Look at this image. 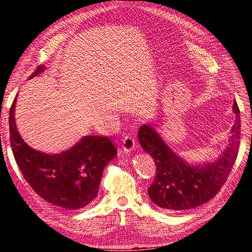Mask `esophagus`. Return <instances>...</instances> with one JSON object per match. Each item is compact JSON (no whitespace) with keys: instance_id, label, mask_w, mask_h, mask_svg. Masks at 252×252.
Segmentation results:
<instances>
[{"instance_id":"esophagus-1","label":"esophagus","mask_w":252,"mask_h":252,"mask_svg":"<svg viewBox=\"0 0 252 252\" xmlns=\"http://www.w3.org/2000/svg\"><path fill=\"white\" fill-rule=\"evenodd\" d=\"M134 145H135L134 136H132L131 134H129V133H127L123 136V150L125 152H129V151L133 150Z\"/></svg>"}]
</instances>
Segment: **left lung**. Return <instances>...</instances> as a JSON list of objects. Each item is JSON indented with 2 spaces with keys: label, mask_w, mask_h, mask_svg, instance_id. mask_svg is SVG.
Here are the masks:
<instances>
[{
  "label": "left lung",
  "mask_w": 252,
  "mask_h": 252,
  "mask_svg": "<svg viewBox=\"0 0 252 252\" xmlns=\"http://www.w3.org/2000/svg\"><path fill=\"white\" fill-rule=\"evenodd\" d=\"M235 122L227 148L215 162L190 165L167 145L156 129L145 124L139 129L142 148L155 159L157 174L148 188L151 201L165 211L192 209L210 201L225 184L240 148L241 117L233 102Z\"/></svg>",
  "instance_id": "left-lung-1"
}]
</instances>
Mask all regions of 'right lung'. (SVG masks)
Segmentation results:
<instances>
[{
    "mask_svg": "<svg viewBox=\"0 0 252 252\" xmlns=\"http://www.w3.org/2000/svg\"><path fill=\"white\" fill-rule=\"evenodd\" d=\"M44 69L45 66H37L29 79ZM16 100L9 111L10 145L23 177L37 195L52 205L69 210L85 207L97 195L103 170L117 156V147L106 135H86L61 154L35 150L17 130Z\"/></svg>",
    "mask_w": 252,
    "mask_h": 252,
    "instance_id": "add662e5",
    "label": "right lung"
}]
</instances>
